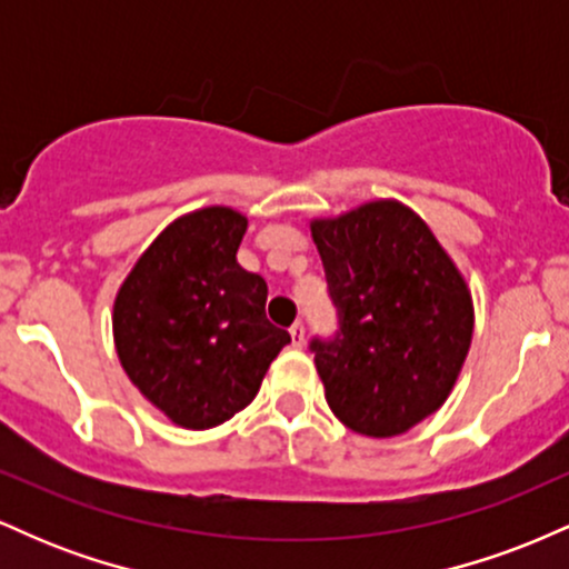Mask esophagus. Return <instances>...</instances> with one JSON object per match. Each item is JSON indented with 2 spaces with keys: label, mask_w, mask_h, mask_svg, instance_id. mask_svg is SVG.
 Returning a JSON list of instances; mask_svg holds the SVG:
<instances>
[{
  "label": "esophagus",
  "mask_w": 569,
  "mask_h": 569,
  "mask_svg": "<svg viewBox=\"0 0 569 569\" xmlns=\"http://www.w3.org/2000/svg\"><path fill=\"white\" fill-rule=\"evenodd\" d=\"M291 342H293V348H302L305 345V323L302 321H297L291 326Z\"/></svg>",
  "instance_id": "obj_1"
}]
</instances>
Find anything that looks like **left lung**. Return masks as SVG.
Listing matches in <instances>:
<instances>
[{
    "label": "left lung",
    "mask_w": 569,
    "mask_h": 569,
    "mask_svg": "<svg viewBox=\"0 0 569 569\" xmlns=\"http://www.w3.org/2000/svg\"><path fill=\"white\" fill-rule=\"evenodd\" d=\"M339 307L312 339L326 401L369 439L407 433L452 393L473 337V299L430 227L398 200L310 221Z\"/></svg>",
    "instance_id": "left-lung-1"
}]
</instances>
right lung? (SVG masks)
<instances>
[{"mask_svg":"<svg viewBox=\"0 0 569 569\" xmlns=\"http://www.w3.org/2000/svg\"><path fill=\"white\" fill-rule=\"evenodd\" d=\"M248 219L208 206L173 219L114 297V348L130 382L187 430L217 428L259 393L291 342L267 321V283L238 264Z\"/></svg>","mask_w":569,"mask_h":569,"instance_id":"obj_1","label":"right lung"}]
</instances>
